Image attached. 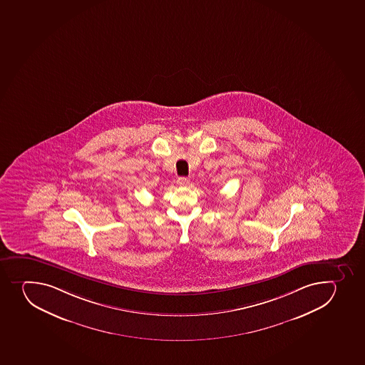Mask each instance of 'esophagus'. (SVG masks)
I'll use <instances>...</instances> for the list:
<instances>
[{"mask_svg": "<svg viewBox=\"0 0 365 365\" xmlns=\"http://www.w3.org/2000/svg\"><path fill=\"white\" fill-rule=\"evenodd\" d=\"M189 180H187V178H178V185H182V187H184V185H187L189 184Z\"/></svg>", "mask_w": 365, "mask_h": 365, "instance_id": "esophagus-1", "label": "esophagus"}]
</instances>
